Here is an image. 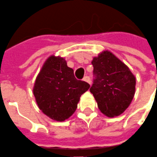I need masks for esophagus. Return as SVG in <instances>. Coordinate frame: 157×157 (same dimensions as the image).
<instances>
[{"mask_svg": "<svg viewBox=\"0 0 157 157\" xmlns=\"http://www.w3.org/2000/svg\"><path fill=\"white\" fill-rule=\"evenodd\" d=\"M83 80H84L85 82H86V83H88L89 84H90V77H88V76H86V77H84V78H83Z\"/></svg>", "mask_w": 157, "mask_h": 157, "instance_id": "34e87169", "label": "esophagus"}]
</instances>
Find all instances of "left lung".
<instances>
[{"mask_svg":"<svg viewBox=\"0 0 157 157\" xmlns=\"http://www.w3.org/2000/svg\"><path fill=\"white\" fill-rule=\"evenodd\" d=\"M96 76L90 87L99 109L108 117L122 114L135 94L136 78L128 67L109 51H103L92 60Z\"/></svg>","mask_w":157,"mask_h":157,"instance_id":"left-lung-1","label":"left lung"}]
</instances>
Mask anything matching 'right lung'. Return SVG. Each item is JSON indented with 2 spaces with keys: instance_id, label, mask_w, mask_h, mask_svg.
Returning a JSON list of instances; mask_svg holds the SVG:
<instances>
[{
  "instance_id": "right-lung-1",
  "label": "right lung",
  "mask_w": 157,
  "mask_h": 157,
  "mask_svg": "<svg viewBox=\"0 0 157 157\" xmlns=\"http://www.w3.org/2000/svg\"><path fill=\"white\" fill-rule=\"evenodd\" d=\"M89 88V83L76 79L63 57L51 55L36 76L33 93L39 109L62 122L75 112L80 96Z\"/></svg>"
}]
</instances>
